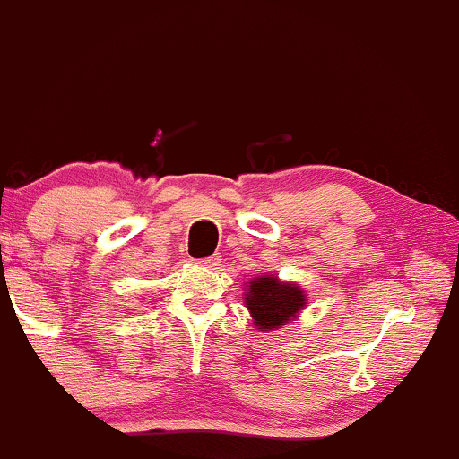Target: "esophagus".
Instances as JSON below:
<instances>
[{"instance_id": "obj_1", "label": "esophagus", "mask_w": 459, "mask_h": 459, "mask_svg": "<svg viewBox=\"0 0 459 459\" xmlns=\"http://www.w3.org/2000/svg\"><path fill=\"white\" fill-rule=\"evenodd\" d=\"M220 254H216V256H210V258H203V260H196V264L201 266H218L220 264Z\"/></svg>"}]
</instances>
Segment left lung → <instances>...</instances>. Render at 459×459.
I'll return each instance as SVG.
<instances>
[{
    "label": "left lung",
    "mask_w": 459,
    "mask_h": 459,
    "mask_svg": "<svg viewBox=\"0 0 459 459\" xmlns=\"http://www.w3.org/2000/svg\"><path fill=\"white\" fill-rule=\"evenodd\" d=\"M305 292L297 283L280 281L273 275H258L249 281L246 307L260 330L286 326L305 307Z\"/></svg>",
    "instance_id": "1"
}]
</instances>
